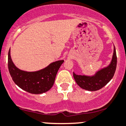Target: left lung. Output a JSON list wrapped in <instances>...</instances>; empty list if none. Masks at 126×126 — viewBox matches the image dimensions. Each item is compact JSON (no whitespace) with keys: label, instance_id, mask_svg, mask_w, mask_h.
Masks as SVG:
<instances>
[{"label":"left lung","instance_id":"left-lung-1","mask_svg":"<svg viewBox=\"0 0 126 126\" xmlns=\"http://www.w3.org/2000/svg\"><path fill=\"white\" fill-rule=\"evenodd\" d=\"M117 64V57L114 46L111 62L108 66L98 71L94 76L77 75L73 73V76L77 84L82 89L89 91H96L107 85L113 78Z\"/></svg>","mask_w":126,"mask_h":126}]
</instances>
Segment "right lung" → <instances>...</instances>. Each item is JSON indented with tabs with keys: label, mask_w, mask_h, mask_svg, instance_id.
Returning a JSON list of instances; mask_svg holds the SVG:
<instances>
[{
	"label": "right lung",
	"mask_w": 126,
	"mask_h": 126,
	"mask_svg": "<svg viewBox=\"0 0 126 126\" xmlns=\"http://www.w3.org/2000/svg\"><path fill=\"white\" fill-rule=\"evenodd\" d=\"M63 62L64 60H58L41 70L28 72L21 70L15 65L11 58L10 48L8 54V70L14 82L21 89L33 94H43L52 87L57 72Z\"/></svg>",
	"instance_id": "obj_1"
}]
</instances>
